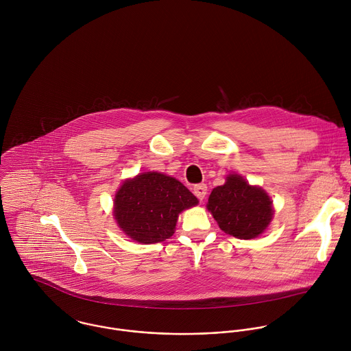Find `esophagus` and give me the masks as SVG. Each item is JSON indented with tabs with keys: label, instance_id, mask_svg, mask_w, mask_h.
<instances>
[{
	"label": "esophagus",
	"instance_id": "1",
	"mask_svg": "<svg viewBox=\"0 0 351 351\" xmlns=\"http://www.w3.org/2000/svg\"><path fill=\"white\" fill-rule=\"evenodd\" d=\"M193 193L199 200H204L205 195H206V185L205 184H199L193 186Z\"/></svg>",
	"mask_w": 351,
	"mask_h": 351
}]
</instances>
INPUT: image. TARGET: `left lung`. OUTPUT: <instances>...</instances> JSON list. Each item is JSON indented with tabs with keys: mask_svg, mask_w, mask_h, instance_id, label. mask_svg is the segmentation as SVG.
Instances as JSON below:
<instances>
[{
	"mask_svg": "<svg viewBox=\"0 0 351 351\" xmlns=\"http://www.w3.org/2000/svg\"><path fill=\"white\" fill-rule=\"evenodd\" d=\"M208 210L220 230L238 239H254L261 235L273 219V201L259 186L239 174H228L226 184L212 191Z\"/></svg>",
	"mask_w": 351,
	"mask_h": 351,
	"instance_id": "obj_1",
	"label": "left lung"
}]
</instances>
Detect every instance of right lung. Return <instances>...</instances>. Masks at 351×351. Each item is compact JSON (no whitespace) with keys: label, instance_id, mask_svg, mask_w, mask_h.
Listing matches in <instances>:
<instances>
[{"label":"right lung","instance_id":"right-lung-1","mask_svg":"<svg viewBox=\"0 0 351 351\" xmlns=\"http://www.w3.org/2000/svg\"><path fill=\"white\" fill-rule=\"evenodd\" d=\"M199 204L178 180L158 171L125 180L114 196L113 216L132 241L150 245L169 239L178 215Z\"/></svg>","mask_w":351,"mask_h":351}]
</instances>
